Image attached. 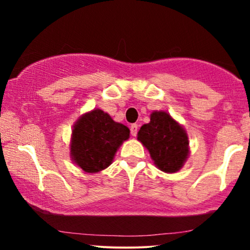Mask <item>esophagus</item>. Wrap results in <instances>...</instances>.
<instances>
[{"instance_id":"obj_1","label":"esophagus","mask_w":250,"mask_h":250,"mask_svg":"<svg viewBox=\"0 0 250 250\" xmlns=\"http://www.w3.org/2000/svg\"><path fill=\"white\" fill-rule=\"evenodd\" d=\"M137 130H139V125H130V134L133 135V136H136Z\"/></svg>"}]
</instances>
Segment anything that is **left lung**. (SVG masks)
<instances>
[{
	"label": "left lung",
	"mask_w": 250,
	"mask_h": 250,
	"mask_svg": "<svg viewBox=\"0 0 250 250\" xmlns=\"http://www.w3.org/2000/svg\"><path fill=\"white\" fill-rule=\"evenodd\" d=\"M137 140L147 148L154 165L165 173H177L190 153L186 129L163 110L150 114V122L140 128Z\"/></svg>",
	"instance_id": "obj_1"
}]
</instances>
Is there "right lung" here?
<instances>
[{
	"label": "right lung",
	"mask_w": 250,
	"mask_h": 250,
	"mask_svg": "<svg viewBox=\"0 0 250 250\" xmlns=\"http://www.w3.org/2000/svg\"><path fill=\"white\" fill-rule=\"evenodd\" d=\"M129 128L114 121L108 113L93 109L74 123L71 161L85 173H99L111 165L117 149L129 139Z\"/></svg>",
	"instance_id": "1"
}]
</instances>
